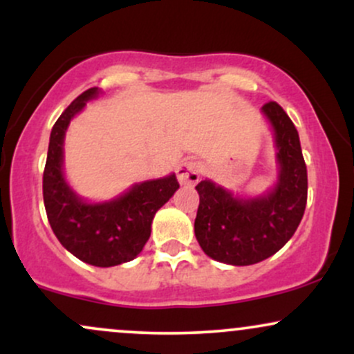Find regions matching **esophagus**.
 Returning a JSON list of instances; mask_svg holds the SVG:
<instances>
[{"label": "esophagus", "instance_id": "esophagus-1", "mask_svg": "<svg viewBox=\"0 0 354 354\" xmlns=\"http://www.w3.org/2000/svg\"><path fill=\"white\" fill-rule=\"evenodd\" d=\"M176 174L183 185H196L201 174V165L194 160H185L178 166Z\"/></svg>", "mask_w": 354, "mask_h": 354}]
</instances>
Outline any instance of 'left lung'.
<instances>
[{"instance_id":"8db88e82","label":"left lung","mask_w":354,"mask_h":354,"mask_svg":"<svg viewBox=\"0 0 354 354\" xmlns=\"http://www.w3.org/2000/svg\"><path fill=\"white\" fill-rule=\"evenodd\" d=\"M274 131L279 176L274 189L259 198H234L216 183H198L194 234L209 258L248 266L273 256L290 241L308 200V173L293 121L276 101L261 108Z\"/></svg>"}]
</instances>
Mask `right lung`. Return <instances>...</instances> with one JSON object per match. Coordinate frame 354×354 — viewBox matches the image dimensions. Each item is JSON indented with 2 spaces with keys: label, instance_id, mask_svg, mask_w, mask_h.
<instances>
[{
  "label": "right lung",
  "instance_id": "obj_1",
  "mask_svg": "<svg viewBox=\"0 0 354 354\" xmlns=\"http://www.w3.org/2000/svg\"><path fill=\"white\" fill-rule=\"evenodd\" d=\"M89 88L61 113L51 129L43 173V200L48 221L59 243L88 265L109 268L131 261L151 234L156 211L180 188L174 174L135 185L123 196L106 203H86L76 196L63 176V141L68 124L86 101L96 98Z\"/></svg>",
  "mask_w": 354,
  "mask_h": 354
}]
</instances>
